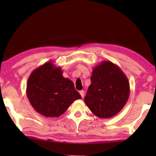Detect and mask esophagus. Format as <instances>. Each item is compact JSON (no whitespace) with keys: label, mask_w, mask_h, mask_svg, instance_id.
I'll list each match as a JSON object with an SVG mask.
<instances>
[{"label":"esophagus","mask_w":156,"mask_h":156,"mask_svg":"<svg viewBox=\"0 0 156 156\" xmlns=\"http://www.w3.org/2000/svg\"><path fill=\"white\" fill-rule=\"evenodd\" d=\"M79 93H80V94L81 95V97L83 98L84 96V90H80V92H79Z\"/></svg>","instance_id":"esophagus-1"}]
</instances>
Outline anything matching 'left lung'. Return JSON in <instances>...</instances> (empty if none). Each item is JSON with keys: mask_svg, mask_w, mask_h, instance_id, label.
I'll return each instance as SVG.
<instances>
[{"mask_svg": "<svg viewBox=\"0 0 156 156\" xmlns=\"http://www.w3.org/2000/svg\"><path fill=\"white\" fill-rule=\"evenodd\" d=\"M84 102L101 119L114 117L127 103L130 93L128 78L118 66L102 61L93 69Z\"/></svg>", "mask_w": 156, "mask_h": 156, "instance_id": "obj_1", "label": "left lung"}]
</instances>
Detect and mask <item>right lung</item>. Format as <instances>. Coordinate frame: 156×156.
<instances>
[{
    "label": "right lung",
    "instance_id": "1",
    "mask_svg": "<svg viewBox=\"0 0 156 156\" xmlns=\"http://www.w3.org/2000/svg\"><path fill=\"white\" fill-rule=\"evenodd\" d=\"M60 67L48 62L31 72L27 83V98L35 110L47 117H58L82 97Z\"/></svg>",
    "mask_w": 156,
    "mask_h": 156
}]
</instances>
